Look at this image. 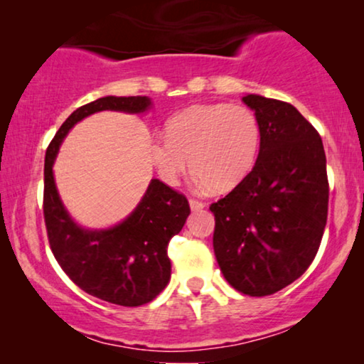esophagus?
Segmentation results:
<instances>
[{
  "instance_id": "34e87169",
  "label": "esophagus",
  "mask_w": 364,
  "mask_h": 364,
  "mask_svg": "<svg viewBox=\"0 0 364 364\" xmlns=\"http://www.w3.org/2000/svg\"><path fill=\"white\" fill-rule=\"evenodd\" d=\"M188 203H191L192 210H202V208L205 207V203L200 202V200H196V198H191V200H188Z\"/></svg>"
}]
</instances>
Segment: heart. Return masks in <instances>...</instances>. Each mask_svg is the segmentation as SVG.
Returning <instances> with one entry per match:
<instances>
[{
    "instance_id": "heart-1",
    "label": "heart",
    "mask_w": 364,
    "mask_h": 364,
    "mask_svg": "<svg viewBox=\"0 0 364 364\" xmlns=\"http://www.w3.org/2000/svg\"><path fill=\"white\" fill-rule=\"evenodd\" d=\"M260 147L255 112L242 104L217 102L192 106L168 119L166 136L154 134L149 151L168 186H176L192 164L198 187L232 191L250 176Z\"/></svg>"
}]
</instances>
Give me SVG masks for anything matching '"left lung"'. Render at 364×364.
<instances>
[{
	"label": "left lung",
	"instance_id": "1",
	"mask_svg": "<svg viewBox=\"0 0 364 364\" xmlns=\"http://www.w3.org/2000/svg\"><path fill=\"white\" fill-rule=\"evenodd\" d=\"M262 129L260 156L245 181L212 203L213 252L243 295L267 296L315 260L328 217L326 156L320 134L291 104L248 94Z\"/></svg>",
	"mask_w": 364,
	"mask_h": 364
}]
</instances>
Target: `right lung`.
Wrapping results in <instances>:
<instances>
[{"label":"right lung","mask_w":364,"mask_h":364,"mask_svg":"<svg viewBox=\"0 0 364 364\" xmlns=\"http://www.w3.org/2000/svg\"><path fill=\"white\" fill-rule=\"evenodd\" d=\"M151 107L146 96H107L76 109L48 146L44 159L43 212L49 247L64 273L89 295L121 306L152 301L171 280L168 242L182 230L191 205L183 193L152 178L131 215L107 230H84L59 198L53 164L74 124L99 111L139 114Z\"/></svg>","instance_id":"obj_1"}]
</instances>
